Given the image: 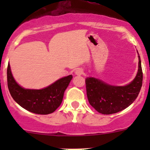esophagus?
Masks as SVG:
<instances>
[{"label":"esophagus","instance_id":"esophagus-1","mask_svg":"<svg viewBox=\"0 0 150 150\" xmlns=\"http://www.w3.org/2000/svg\"><path fill=\"white\" fill-rule=\"evenodd\" d=\"M75 73L77 75H83V69L82 68H77V69H75Z\"/></svg>","mask_w":150,"mask_h":150}]
</instances>
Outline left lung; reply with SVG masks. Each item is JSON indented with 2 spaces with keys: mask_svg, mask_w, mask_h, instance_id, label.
<instances>
[{
  "mask_svg": "<svg viewBox=\"0 0 150 150\" xmlns=\"http://www.w3.org/2000/svg\"><path fill=\"white\" fill-rule=\"evenodd\" d=\"M142 81L143 72L139 55V69L137 76L132 82L126 86H114L95 78H86L88 100L99 113L110 115L118 112L135 101L140 92Z\"/></svg>",
  "mask_w": 150,
  "mask_h": 150,
  "instance_id": "1",
  "label": "left lung"
}]
</instances>
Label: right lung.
I'll list each match as a JSON object with an SVG mask.
<instances>
[{
	"label": "right lung",
	"instance_id": "1",
	"mask_svg": "<svg viewBox=\"0 0 150 150\" xmlns=\"http://www.w3.org/2000/svg\"><path fill=\"white\" fill-rule=\"evenodd\" d=\"M72 75L61 78L45 88L25 89L15 81L10 64L7 67V83L13 100L25 110L39 115L54 112L62 102L64 91L72 80Z\"/></svg>",
	"mask_w": 150,
	"mask_h": 150
}]
</instances>
